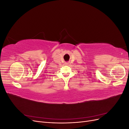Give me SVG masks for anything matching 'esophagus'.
Listing matches in <instances>:
<instances>
[{
	"label": "esophagus",
	"mask_w": 129,
	"mask_h": 129,
	"mask_svg": "<svg viewBox=\"0 0 129 129\" xmlns=\"http://www.w3.org/2000/svg\"><path fill=\"white\" fill-rule=\"evenodd\" d=\"M68 63H67H67H65V64H66V65H68Z\"/></svg>",
	"instance_id": "1"
}]
</instances>
